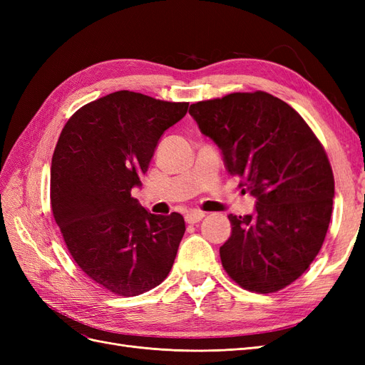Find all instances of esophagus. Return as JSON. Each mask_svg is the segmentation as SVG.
<instances>
[{"label": "esophagus", "instance_id": "1", "mask_svg": "<svg viewBox=\"0 0 365 365\" xmlns=\"http://www.w3.org/2000/svg\"><path fill=\"white\" fill-rule=\"evenodd\" d=\"M204 217H205V213H202V212H192V213L185 215V222L187 224H197Z\"/></svg>", "mask_w": 365, "mask_h": 365}]
</instances>
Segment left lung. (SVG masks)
<instances>
[{
  "mask_svg": "<svg viewBox=\"0 0 365 365\" xmlns=\"http://www.w3.org/2000/svg\"><path fill=\"white\" fill-rule=\"evenodd\" d=\"M189 114L256 197L252 215L228 216L224 269L252 292L286 288L317 257L332 216L335 181L324 148L294 108L263 91L197 102Z\"/></svg>",
  "mask_w": 365,
  "mask_h": 365,
  "instance_id": "obj_1",
  "label": "left lung"
}]
</instances>
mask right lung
<instances>
[{"instance_id":"add662e5","label":"right lung","mask_w":365,"mask_h":365,"mask_svg":"<svg viewBox=\"0 0 365 365\" xmlns=\"http://www.w3.org/2000/svg\"><path fill=\"white\" fill-rule=\"evenodd\" d=\"M187 108L132 91L108 94L77 109L54 149V220L77 267L117 295L148 292L172 269L184 217L152 215L130 190Z\"/></svg>"}]
</instances>
